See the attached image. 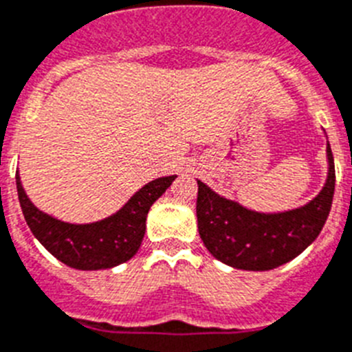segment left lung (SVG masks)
Here are the masks:
<instances>
[{"label":"left lung","instance_id":"left-lung-1","mask_svg":"<svg viewBox=\"0 0 352 352\" xmlns=\"http://www.w3.org/2000/svg\"><path fill=\"white\" fill-rule=\"evenodd\" d=\"M326 186L310 204L280 214H261L219 197L198 180V232L206 248L223 264L246 271H267L292 261L310 246L331 209L335 163L328 143Z\"/></svg>","mask_w":352,"mask_h":352}]
</instances>
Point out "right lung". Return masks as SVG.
<instances>
[{
    "instance_id": "obj_1",
    "label": "right lung",
    "mask_w": 352,
    "mask_h": 352,
    "mask_svg": "<svg viewBox=\"0 0 352 352\" xmlns=\"http://www.w3.org/2000/svg\"><path fill=\"white\" fill-rule=\"evenodd\" d=\"M173 180L175 175L152 180L133 195L117 214L102 221L72 225L36 209L24 193L19 173L15 175L21 209L30 230L58 261L83 271L113 267L136 255L145 235L148 209Z\"/></svg>"
}]
</instances>
